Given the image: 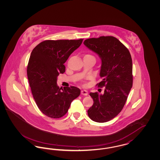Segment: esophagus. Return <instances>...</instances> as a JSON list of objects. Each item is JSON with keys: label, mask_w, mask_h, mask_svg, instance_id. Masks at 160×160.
I'll return each instance as SVG.
<instances>
[{"label": "esophagus", "mask_w": 160, "mask_h": 160, "mask_svg": "<svg viewBox=\"0 0 160 160\" xmlns=\"http://www.w3.org/2000/svg\"><path fill=\"white\" fill-rule=\"evenodd\" d=\"M81 94L83 95H88V92L86 90H82L81 91Z\"/></svg>", "instance_id": "1"}]
</instances>
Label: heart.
Wrapping results in <instances>:
<instances>
[{
    "label": "heart",
    "instance_id": "b5f03b06",
    "mask_svg": "<svg viewBox=\"0 0 160 160\" xmlns=\"http://www.w3.org/2000/svg\"><path fill=\"white\" fill-rule=\"evenodd\" d=\"M88 56H92L90 55V54H86V55L84 56V57H88Z\"/></svg>",
    "mask_w": 160,
    "mask_h": 160
}]
</instances>
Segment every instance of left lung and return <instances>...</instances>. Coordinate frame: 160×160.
<instances>
[{"mask_svg": "<svg viewBox=\"0 0 160 160\" xmlns=\"http://www.w3.org/2000/svg\"><path fill=\"white\" fill-rule=\"evenodd\" d=\"M83 44L99 56L102 81L97 85L105 86L102 94L89 93L93 104L88 114L95 122H107L121 112L132 86L131 56L128 48L112 36L87 39Z\"/></svg>", "mask_w": 160, "mask_h": 160, "instance_id": "1", "label": "left lung"}]
</instances>
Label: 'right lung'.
Segmentation results:
<instances>
[{"instance_id":"1","label":"right lung","mask_w":160,"mask_h":160,"mask_svg":"<svg viewBox=\"0 0 160 160\" xmlns=\"http://www.w3.org/2000/svg\"><path fill=\"white\" fill-rule=\"evenodd\" d=\"M83 40H46L31 53L27 74L32 93L39 109L50 118L64 116L71 102L80 94L75 86L64 87L61 91L57 80L60 73L65 72L64 63L69 56Z\"/></svg>"}]
</instances>
